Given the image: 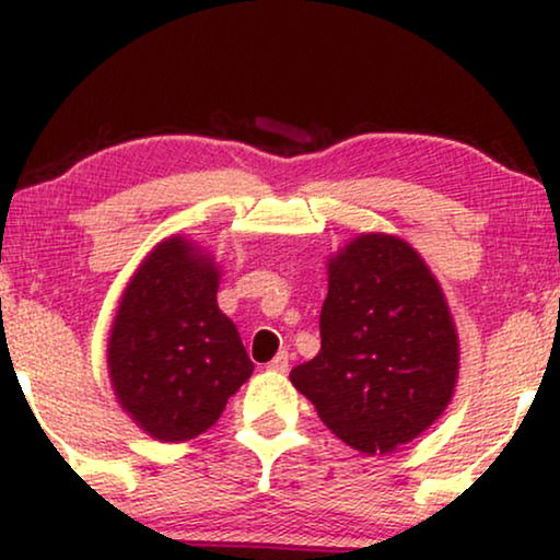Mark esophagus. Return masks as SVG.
<instances>
[{
	"instance_id": "obj_1",
	"label": "esophagus",
	"mask_w": 560,
	"mask_h": 560,
	"mask_svg": "<svg viewBox=\"0 0 560 560\" xmlns=\"http://www.w3.org/2000/svg\"><path fill=\"white\" fill-rule=\"evenodd\" d=\"M267 370H270V372H280V374H285V372L290 370V357H288V351H280V354L275 357L270 364H267Z\"/></svg>"
}]
</instances>
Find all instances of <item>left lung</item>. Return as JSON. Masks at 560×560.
Segmentation results:
<instances>
[{
  "instance_id": "obj_1",
  "label": "left lung",
  "mask_w": 560,
  "mask_h": 560,
  "mask_svg": "<svg viewBox=\"0 0 560 560\" xmlns=\"http://www.w3.org/2000/svg\"><path fill=\"white\" fill-rule=\"evenodd\" d=\"M458 336L423 257L393 234H362L328 259L320 351L290 382L362 454H389L448 408Z\"/></svg>"
}]
</instances>
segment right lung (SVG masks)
Here are the masks:
<instances>
[{"mask_svg":"<svg viewBox=\"0 0 560 560\" xmlns=\"http://www.w3.org/2000/svg\"><path fill=\"white\" fill-rule=\"evenodd\" d=\"M219 278L213 257L167 236L121 293L106 370L121 410L155 441L201 435L255 370L219 311Z\"/></svg>","mask_w":560,"mask_h":560,"instance_id":"obj_1","label":"right lung"}]
</instances>
